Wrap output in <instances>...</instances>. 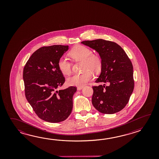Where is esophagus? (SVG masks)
I'll use <instances>...</instances> for the list:
<instances>
[{"mask_svg": "<svg viewBox=\"0 0 159 159\" xmlns=\"http://www.w3.org/2000/svg\"><path fill=\"white\" fill-rule=\"evenodd\" d=\"M82 89H83V86H79L77 88V90H81Z\"/></svg>", "mask_w": 159, "mask_h": 159, "instance_id": "esophagus-1", "label": "esophagus"}]
</instances>
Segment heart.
<instances>
[{"label":"heart","instance_id":"1","mask_svg":"<svg viewBox=\"0 0 159 159\" xmlns=\"http://www.w3.org/2000/svg\"><path fill=\"white\" fill-rule=\"evenodd\" d=\"M69 55L75 61H84V70L81 74H75L67 79V83L70 86H82L93 78L91 71L98 73L102 66V58L98 54H93L90 48L83 45H77L73 48ZM58 66L62 73L69 75L71 72L72 64L65 58L61 57L58 61Z\"/></svg>","mask_w":159,"mask_h":159}]
</instances>
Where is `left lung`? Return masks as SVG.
I'll list each match as a JSON object with an SVG mask.
<instances>
[{"mask_svg": "<svg viewBox=\"0 0 159 159\" xmlns=\"http://www.w3.org/2000/svg\"><path fill=\"white\" fill-rule=\"evenodd\" d=\"M94 49L102 60L101 72L95 82L108 83L93 86L92 103L102 114L120 111L128 103L134 88L133 66L120 45L103 39L81 42Z\"/></svg>", "mask_w": 159, "mask_h": 159, "instance_id": "1", "label": "left lung"}]
</instances>
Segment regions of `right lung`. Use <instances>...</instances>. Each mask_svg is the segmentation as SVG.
Instances as JSON below:
<instances>
[{"mask_svg": "<svg viewBox=\"0 0 159 159\" xmlns=\"http://www.w3.org/2000/svg\"><path fill=\"white\" fill-rule=\"evenodd\" d=\"M69 48V45H61L40 48L24 66L25 97L37 116L46 122H62L72 111L77 88L70 86L57 90L65 82L58 61Z\"/></svg>", "mask_w": 159, "mask_h": 159, "instance_id": "add662e5", "label": "right lung"}]
</instances>
